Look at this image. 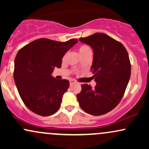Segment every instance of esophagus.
<instances>
[{
  "label": "esophagus",
  "mask_w": 149,
  "mask_h": 149,
  "mask_svg": "<svg viewBox=\"0 0 149 149\" xmlns=\"http://www.w3.org/2000/svg\"><path fill=\"white\" fill-rule=\"evenodd\" d=\"M69 82H70V85H73V83H76V80H69Z\"/></svg>",
  "instance_id": "1"
}]
</instances>
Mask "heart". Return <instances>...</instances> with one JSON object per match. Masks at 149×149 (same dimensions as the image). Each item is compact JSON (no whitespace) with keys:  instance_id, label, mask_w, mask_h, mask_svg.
<instances>
[{"instance_id":"obj_1","label":"heart","mask_w":149,"mask_h":149,"mask_svg":"<svg viewBox=\"0 0 149 149\" xmlns=\"http://www.w3.org/2000/svg\"><path fill=\"white\" fill-rule=\"evenodd\" d=\"M78 50H79L80 56H83V54H87V53L91 52V49H90V47L86 45H80L79 47V49H78ZM64 58H65V56L64 57Z\"/></svg>"}]
</instances>
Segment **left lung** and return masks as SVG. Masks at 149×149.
Instances as JSON below:
<instances>
[{
	"instance_id": "1",
	"label": "left lung",
	"mask_w": 149,
	"mask_h": 149,
	"mask_svg": "<svg viewBox=\"0 0 149 149\" xmlns=\"http://www.w3.org/2000/svg\"><path fill=\"white\" fill-rule=\"evenodd\" d=\"M79 40L93 49L91 71L97 85L94 88L81 85L78 102L88 113L104 115L113 110L123 97L131 74L129 55L121 42L105 33H94Z\"/></svg>"
}]
</instances>
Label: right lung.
Listing matches in <instances>:
<instances>
[{
    "label": "right lung",
    "mask_w": 149,
    "mask_h": 149,
    "mask_svg": "<svg viewBox=\"0 0 149 149\" xmlns=\"http://www.w3.org/2000/svg\"><path fill=\"white\" fill-rule=\"evenodd\" d=\"M77 42V39L58 42L40 38L19 50L14 80L20 97L31 111L49 116L59 110L69 81L55 79L51 73L54 67H61L63 56Z\"/></svg>",
    "instance_id": "add662e5"
}]
</instances>
